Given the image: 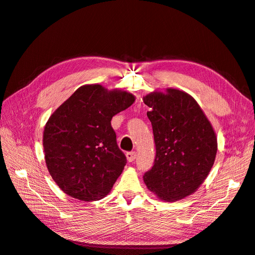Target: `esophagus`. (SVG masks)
<instances>
[{
	"instance_id": "obj_1",
	"label": "esophagus",
	"mask_w": 255,
	"mask_h": 255,
	"mask_svg": "<svg viewBox=\"0 0 255 255\" xmlns=\"http://www.w3.org/2000/svg\"><path fill=\"white\" fill-rule=\"evenodd\" d=\"M126 155H127V159L129 161V163H132V161H134L136 158V152H128Z\"/></svg>"
}]
</instances>
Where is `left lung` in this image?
Instances as JSON below:
<instances>
[{
  "mask_svg": "<svg viewBox=\"0 0 255 255\" xmlns=\"http://www.w3.org/2000/svg\"><path fill=\"white\" fill-rule=\"evenodd\" d=\"M150 107L156 146L151 170L143 175L148 189L161 201L190 196L210 173L217 153V137L201 107L187 92L167 88L143 97Z\"/></svg>",
  "mask_w": 255,
  "mask_h": 255,
  "instance_id": "1",
  "label": "left lung"
}]
</instances>
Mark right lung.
<instances>
[{
    "label": "right lung",
    "instance_id": "add662e5",
    "mask_svg": "<svg viewBox=\"0 0 255 255\" xmlns=\"http://www.w3.org/2000/svg\"><path fill=\"white\" fill-rule=\"evenodd\" d=\"M135 96L102 85H84L54 112L44 126V159L65 194L98 201L112 190L127 164L111 121Z\"/></svg>",
    "mask_w": 255,
    "mask_h": 255
}]
</instances>
